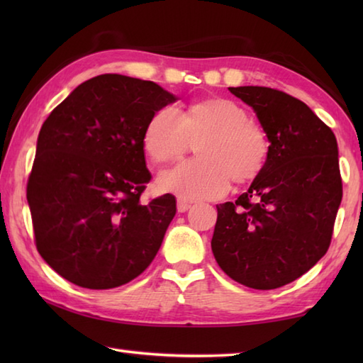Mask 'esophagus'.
Returning a JSON list of instances; mask_svg holds the SVG:
<instances>
[{
  "instance_id": "34e87169",
  "label": "esophagus",
  "mask_w": 363,
  "mask_h": 363,
  "mask_svg": "<svg viewBox=\"0 0 363 363\" xmlns=\"http://www.w3.org/2000/svg\"><path fill=\"white\" fill-rule=\"evenodd\" d=\"M190 207H191V204L187 203L186 199H177V212H179V213L187 212Z\"/></svg>"
}]
</instances>
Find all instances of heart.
<instances>
[{
	"mask_svg": "<svg viewBox=\"0 0 363 363\" xmlns=\"http://www.w3.org/2000/svg\"><path fill=\"white\" fill-rule=\"evenodd\" d=\"M195 146L196 160L184 162L159 177L162 190L187 201L223 196L229 181L243 186L264 172L269 140L267 130L250 120L245 107L225 98H211L184 109L164 107L151 115L142 146L154 164H169Z\"/></svg>",
	"mask_w": 363,
	"mask_h": 363,
	"instance_id": "obj_1",
	"label": "heart"
}]
</instances>
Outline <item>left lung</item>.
<instances>
[{"label":"left lung","instance_id":"left-lung-1","mask_svg":"<svg viewBox=\"0 0 363 363\" xmlns=\"http://www.w3.org/2000/svg\"><path fill=\"white\" fill-rule=\"evenodd\" d=\"M267 130L264 172L235 203L217 206L212 252L230 279L256 290L290 284L325 256L342 203L337 138L281 90L229 87Z\"/></svg>","mask_w":363,"mask_h":363}]
</instances>
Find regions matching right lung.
Wrapping results in <instances>:
<instances>
[{
	"label": "right lung",
	"mask_w": 363,
	"mask_h": 363,
	"mask_svg": "<svg viewBox=\"0 0 363 363\" xmlns=\"http://www.w3.org/2000/svg\"><path fill=\"white\" fill-rule=\"evenodd\" d=\"M176 96L152 81L99 74L76 87L38 133L26 198L37 251L79 287L142 274L176 213V198L142 203L151 181L142 135Z\"/></svg>",
	"instance_id": "add662e5"
}]
</instances>
